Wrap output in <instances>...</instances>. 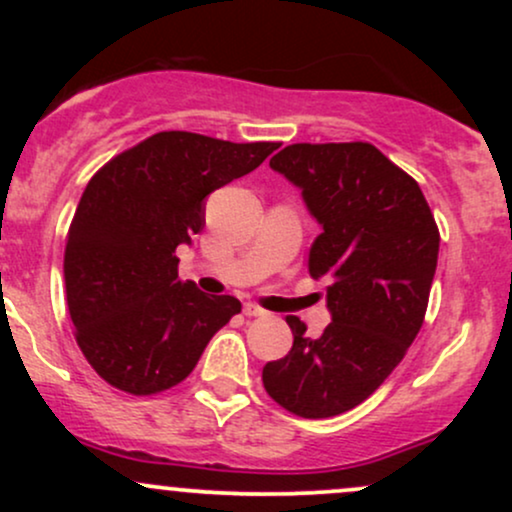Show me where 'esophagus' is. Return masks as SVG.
Instances as JSON below:
<instances>
[{"label": "esophagus", "mask_w": 512, "mask_h": 512, "mask_svg": "<svg viewBox=\"0 0 512 512\" xmlns=\"http://www.w3.org/2000/svg\"><path fill=\"white\" fill-rule=\"evenodd\" d=\"M243 313L248 317H264V315H267V310H262L260 305H255V303H245Z\"/></svg>", "instance_id": "esophagus-1"}]
</instances>
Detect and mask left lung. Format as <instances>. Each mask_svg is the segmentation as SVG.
Returning <instances> with one entry per match:
<instances>
[{
	"mask_svg": "<svg viewBox=\"0 0 512 512\" xmlns=\"http://www.w3.org/2000/svg\"><path fill=\"white\" fill-rule=\"evenodd\" d=\"M269 166L301 187L322 226L308 272L330 284L332 322L310 337L286 317L293 346L262 383L291 414L330 419L373 395L419 334L440 233L419 182L368 142L291 144Z\"/></svg>",
	"mask_w": 512,
	"mask_h": 512,
	"instance_id": "left-lung-1",
	"label": "left lung"
}]
</instances>
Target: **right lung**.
Instances as JSON below:
<instances>
[{
    "label": "right lung",
    "mask_w": 512,
    "mask_h": 512,
    "mask_svg": "<svg viewBox=\"0 0 512 512\" xmlns=\"http://www.w3.org/2000/svg\"><path fill=\"white\" fill-rule=\"evenodd\" d=\"M274 149L158 132L88 180L67 233L64 286L76 344L105 383L137 397L170 390L240 313L238 298L180 281L175 248L204 228L207 195Z\"/></svg>",
    "instance_id": "add662e5"
}]
</instances>
